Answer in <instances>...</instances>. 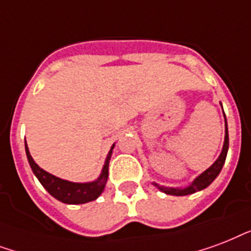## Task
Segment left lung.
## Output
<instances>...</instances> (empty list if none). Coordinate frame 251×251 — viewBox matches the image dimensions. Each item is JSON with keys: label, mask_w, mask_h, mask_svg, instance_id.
Instances as JSON below:
<instances>
[{"label": "left lung", "mask_w": 251, "mask_h": 251, "mask_svg": "<svg viewBox=\"0 0 251 251\" xmlns=\"http://www.w3.org/2000/svg\"><path fill=\"white\" fill-rule=\"evenodd\" d=\"M225 116V115H224ZM229 148V135H228V124H226V118H225V139H224V145H223V151H221L220 156L215 161V164L212 166H209L205 172H203L199 176H196L194 182L190 186L184 188H173V187H164L160 184L153 183L156 186L160 191L168 194V195H176V196H184L194 194L200 190H204L205 187H208L209 184L212 183L213 180L216 179V176L220 174L221 169L225 164V158H226V153H228Z\"/></svg>", "instance_id": "8db88e82"}]
</instances>
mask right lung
Returning <instances> with one entry per match:
<instances>
[{
	"label": "right lung",
	"instance_id": "right-lung-1",
	"mask_svg": "<svg viewBox=\"0 0 251 251\" xmlns=\"http://www.w3.org/2000/svg\"><path fill=\"white\" fill-rule=\"evenodd\" d=\"M114 147L115 145L111 147V151L108 153L103 169H102V173H100L98 179L94 180V182H87V183H75V182L61 179V178H57V176L47 173L42 168H39L38 164H35V161L32 160V157L28 152L27 144L26 154L28 164H30L31 169H32V172L39 179V182L43 184V187L46 188L53 198L63 201V203H67V204H83V203L95 200L103 192L108 178V161H110Z\"/></svg>",
	"mask_w": 251,
	"mask_h": 251
}]
</instances>
